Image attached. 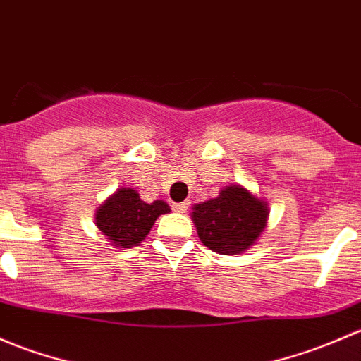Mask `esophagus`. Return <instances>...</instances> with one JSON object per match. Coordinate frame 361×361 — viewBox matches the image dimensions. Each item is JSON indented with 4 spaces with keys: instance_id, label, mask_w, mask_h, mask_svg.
<instances>
[{
    "instance_id": "obj_1",
    "label": "esophagus",
    "mask_w": 361,
    "mask_h": 361,
    "mask_svg": "<svg viewBox=\"0 0 361 361\" xmlns=\"http://www.w3.org/2000/svg\"><path fill=\"white\" fill-rule=\"evenodd\" d=\"M189 202H182V203H173V210L179 212V214H185L188 212Z\"/></svg>"
}]
</instances>
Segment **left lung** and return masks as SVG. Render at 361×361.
<instances>
[{
  "instance_id": "left-lung-1",
  "label": "left lung",
  "mask_w": 361,
  "mask_h": 361,
  "mask_svg": "<svg viewBox=\"0 0 361 361\" xmlns=\"http://www.w3.org/2000/svg\"><path fill=\"white\" fill-rule=\"evenodd\" d=\"M267 205L240 184L226 185L217 198L192 207L200 240L222 255H236L257 241L267 222Z\"/></svg>"
}]
</instances>
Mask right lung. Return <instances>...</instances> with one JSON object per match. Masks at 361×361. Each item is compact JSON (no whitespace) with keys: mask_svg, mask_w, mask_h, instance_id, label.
<instances>
[{"mask_svg":"<svg viewBox=\"0 0 361 361\" xmlns=\"http://www.w3.org/2000/svg\"><path fill=\"white\" fill-rule=\"evenodd\" d=\"M169 212L170 207L163 200L146 203L133 188H121L97 208L95 224L114 247L130 248L140 245L156 219Z\"/></svg>","mask_w":361,"mask_h":361,"instance_id":"obj_1","label":"right lung"}]
</instances>
